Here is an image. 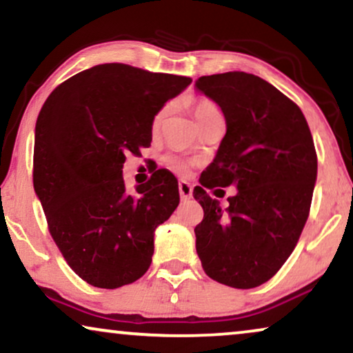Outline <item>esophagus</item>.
<instances>
[{
    "label": "esophagus",
    "instance_id": "obj_1",
    "mask_svg": "<svg viewBox=\"0 0 353 353\" xmlns=\"http://www.w3.org/2000/svg\"><path fill=\"white\" fill-rule=\"evenodd\" d=\"M178 191H180V197L183 201L191 199V197H192V188H191L190 183H186V181L178 183Z\"/></svg>",
    "mask_w": 353,
    "mask_h": 353
}]
</instances>
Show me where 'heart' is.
<instances>
[{"label": "heart", "instance_id": "heart-1", "mask_svg": "<svg viewBox=\"0 0 353 353\" xmlns=\"http://www.w3.org/2000/svg\"><path fill=\"white\" fill-rule=\"evenodd\" d=\"M190 108H191L192 115H194L197 123H199V125L207 122V120H209L210 117H214V115H221L214 101H210L207 98L191 99L190 101ZM168 110H170V105H168V104L163 105V108L159 110V114L156 115V117H154V128H157L159 125H161L162 119L168 114ZM165 162H167V165L170 167L172 170H175L176 173H186L191 167L190 159L178 156V154H170V156H167Z\"/></svg>", "mask_w": 353, "mask_h": 353}]
</instances>
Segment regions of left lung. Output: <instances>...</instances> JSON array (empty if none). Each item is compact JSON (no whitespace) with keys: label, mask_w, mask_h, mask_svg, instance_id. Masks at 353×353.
I'll use <instances>...</instances> for the list:
<instances>
[{"label":"left lung","mask_w":353,"mask_h":353,"mask_svg":"<svg viewBox=\"0 0 353 353\" xmlns=\"http://www.w3.org/2000/svg\"><path fill=\"white\" fill-rule=\"evenodd\" d=\"M196 90L221 109L226 133L194 188L204 220L194 228L202 268L236 289L267 283L296 248L310 212L316 152L302 110L245 72L201 77ZM234 185L230 205L205 188ZM219 191V190H216Z\"/></svg>","instance_id":"8db88e82"}]
</instances>
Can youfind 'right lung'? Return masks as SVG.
Masks as SVG:
<instances>
[{"label": "right lung", "mask_w": 353, "mask_h": 353, "mask_svg": "<svg viewBox=\"0 0 353 353\" xmlns=\"http://www.w3.org/2000/svg\"><path fill=\"white\" fill-rule=\"evenodd\" d=\"M191 79L127 64H99L57 86L35 125L33 188L70 268L115 289L148 272L154 231L178 207L176 178L157 170L125 188L128 152L151 146L152 122Z\"/></svg>", "instance_id": "add662e5"}]
</instances>
